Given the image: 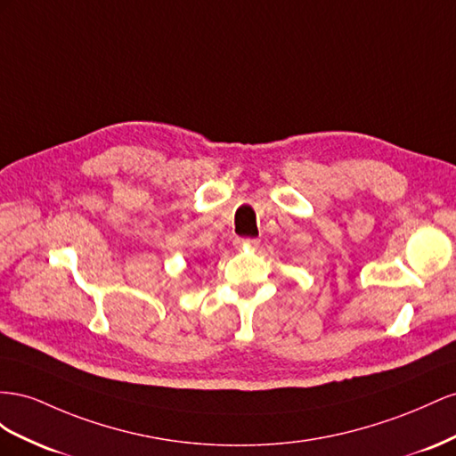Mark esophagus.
Returning a JSON list of instances; mask_svg holds the SVG:
<instances>
[{"instance_id": "esophagus-1", "label": "esophagus", "mask_w": 456, "mask_h": 456, "mask_svg": "<svg viewBox=\"0 0 456 456\" xmlns=\"http://www.w3.org/2000/svg\"><path fill=\"white\" fill-rule=\"evenodd\" d=\"M257 239H244V237H237L235 239V246L237 248H252V246H257Z\"/></svg>"}]
</instances>
